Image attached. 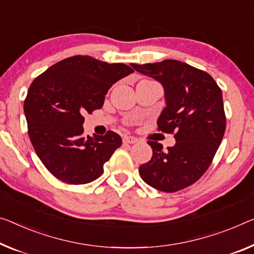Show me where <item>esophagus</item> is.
I'll list each match as a JSON object with an SVG mask.
<instances>
[{
  "instance_id": "1",
  "label": "esophagus",
  "mask_w": 254,
  "mask_h": 254,
  "mask_svg": "<svg viewBox=\"0 0 254 254\" xmlns=\"http://www.w3.org/2000/svg\"><path fill=\"white\" fill-rule=\"evenodd\" d=\"M123 140H124V143H126V144H134V143L138 142V139L134 137V136H127V135L124 136Z\"/></svg>"
}]
</instances>
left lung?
Here are the masks:
<instances>
[{
    "instance_id": "8db88e82",
    "label": "left lung",
    "mask_w": 254,
    "mask_h": 254,
    "mask_svg": "<svg viewBox=\"0 0 254 254\" xmlns=\"http://www.w3.org/2000/svg\"><path fill=\"white\" fill-rule=\"evenodd\" d=\"M130 65L163 86L166 108L158 119V128L175 132L176 139L167 150L162 144L149 140L153 154L139 167V175L153 189L177 192L200 179L224 137L226 116L221 89L208 72L182 61Z\"/></svg>"
}]
</instances>
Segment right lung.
<instances>
[{
  "instance_id": "1",
  "label": "right lung",
  "mask_w": 254,
  "mask_h": 254,
  "mask_svg": "<svg viewBox=\"0 0 254 254\" xmlns=\"http://www.w3.org/2000/svg\"><path fill=\"white\" fill-rule=\"evenodd\" d=\"M131 72L124 64L75 56L35 78L23 111L35 152L54 177L80 185L103 174V165L122 145V137L112 130L84 136L83 115L102 108L112 85Z\"/></svg>"
}]
</instances>
